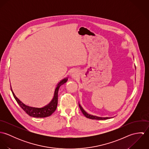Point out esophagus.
Instances as JSON below:
<instances>
[{"label":"esophagus","mask_w":149,"mask_h":149,"mask_svg":"<svg viewBox=\"0 0 149 149\" xmlns=\"http://www.w3.org/2000/svg\"><path fill=\"white\" fill-rule=\"evenodd\" d=\"M77 75H78V72H77V71L76 70H72V72L70 73V76H71L72 77H76Z\"/></svg>","instance_id":"obj_1"}]
</instances>
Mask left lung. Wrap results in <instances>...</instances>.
<instances>
[{
    "label": "left lung",
    "mask_w": 149,
    "mask_h": 149,
    "mask_svg": "<svg viewBox=\"0 0 149 149\" xmlns=\"http://www.w3.org/2000/svg\"><path fill=\"white\" fill-rule=\"evenodd\" d=\"M79 107H80L81 112H83V113L84 114V115L85 116V117L87 118H89L91 119H96V120H106V119H108L111 118L109 117H99V116H94V115L89 114L83 108V107L79 103Z\"/></svg>",
    "instance_id": "1"
}]
</instances>
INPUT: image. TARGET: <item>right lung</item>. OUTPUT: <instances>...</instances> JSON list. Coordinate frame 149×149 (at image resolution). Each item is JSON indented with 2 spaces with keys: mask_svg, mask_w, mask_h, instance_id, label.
Wrapping results in <instances>:
<instances>
[{
  "mask_svg": "<svg viewBox=\"0 0 149 149\" xmlns=\"http://www.w3.org/2000/svg\"><path fill=\"white\" fill-rule=\"evenodd\" d=\"M67 81H68V77L63 79L58 83L54 91L53 98L52 99L51 102L46 106L41 108L32 107L28 106L25 105L15 96L11 88V90L14 96V97L16 100L18 104L29 116L34 117V118H45V117L50 116L56 111L57 107V104H58V89L61 86V85H63L64 83H65Z\"/></svg>",
  "mask_w": 149,
  "mask_h": 149,
  "instance_id": "1",
  "label": "right lung"
}]
</instances>
